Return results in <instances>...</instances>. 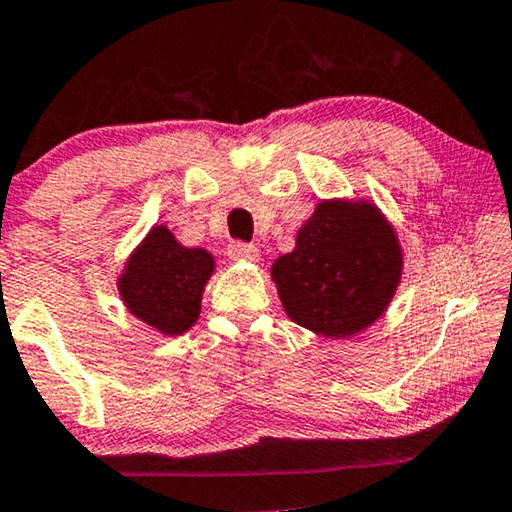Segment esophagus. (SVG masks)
Wrapping results in <instances>:
<instances>
[{
  "instance_id": "1",
  "label": "esophagus",
  "mask_w": 512,
  "mask_h": 512,
  "mask_svg": "<svg viewBox=\"0 0 512 512\" xmlns=\"http://www.w3.org/2000/svg\"><path fill=\"white\" fill-rule=\"evenodd\" d=\"M227 255L229 259H234V262H257L259 250L257 246H250V243H232V246L227 248Z\"/></svg>"
}]
</instances>
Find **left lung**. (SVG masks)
<instances>
[{
  "instance_id": "1",
  "label": "left lung",
  "mask_w": 512,
  "mask_h": 512,
  "mask_svg": "<svg viewBox=\"0 0 512 512\" xmlns=\"http://www.w3.org/2000/svg\"><path fill=\"white\" fill-rule=\"evenodd\" d=\"M399 236L366 199H325L271 266L287 318L325 338H348L387 311L401 283Z\"/></svg>"
}]
</instances>
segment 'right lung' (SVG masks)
I'll return each instance as SVG.
<instances>
[{
	"mask_svg": "<svg viewBox=\"0 0 512 512\" xmlns=\"http://www.w3.org/2000/svg\"><path fill=\"white\" fill-rule=\"evenodd\" d=\"M215 271L204 248H185L167 225H155L118 276L122 304L164 336L185 334L201 313V294Z\"/></svg>",
	"mask_w": 512,
	"mask_h": 512,
	"instance_id": "add662e5",
	"label": "right lung"
}]
</instances>
